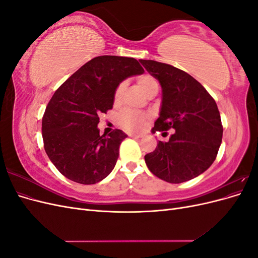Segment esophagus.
I'll return each mask as SVG.
<instances>
[{"mask_svg":"<svg viewBox=\"0 0 258 258\" xmlns=\"http://www.w3.org/2000/svg\"><path fill=\"white\" fill-rule=\"evenodd\" d=\"M129 137L130 138H135V139H140V138H141V136H140V135H135V134H130Z\"/></svg>","mask_w":258,"mask_h":258,"instance_id":"obj_1","label":"esophagus"}]
</instances>
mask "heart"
Here are the masks:
<instances>
[{
	"mask_svg": "<svg viewBox=\"0 0 258 258\" xmlns=\"http://www.w3.org/2000/svg\"><path fill=\"white\" fill-rule=\"evenodd\" d=\"M138 85L146 96H150L151 93L158 90L157 82H156V80L153 76L147 75V74L138 77ZM124 88H126V83L124 82L120 83L118 86H117V88L115 89V92H114V100L116 102L120 100L122 93L124 91ZM146 119H147L146 115L127 110L120 114L119 123L121 127H123L124 129H127L129 131H140L144 128Z\"/></svg>",
	"mask_w": 258,
	"mask_h": 258,
	"instance_id": "1",
	"label": "heart"
}]
</instances>
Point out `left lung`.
<instances>
[{
  "mask_svg": "<svg viewBox=\"0 0 258 258\" xmlns=\"http://www.w3.org/2000/svg\"><path fill=\"white\" fill-rule=\"evenodd\" d=\"M161 86L159 117L153 130L173 128L168 142L159 141L145 155L147 168L168 183H183L208 170L222 143L221 115L214 99L188 73L154 60H140Z\"/></svg>",
  "mask_w": 258,
  "mask_h": 258,
  "instance_id": "8db88e82",
  "label": "left lung"
}]
</instances>
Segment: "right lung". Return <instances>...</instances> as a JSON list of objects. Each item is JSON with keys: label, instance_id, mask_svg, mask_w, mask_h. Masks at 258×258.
I'll return each instance as SVG.
<instances>
[{"label": "right lung", "instance_id": "obj_1", "mask_svg": "<svg viewBox=\"0 0 258 258\" xmlns=\"http://www.w3.org/2000/svg\"><path fill=\"white\" fill-rule=\"evenodd\" d=\"M144 69L135 58L91 59L53 93L42 120L44 147L61 174L81 184H96L110 174L127 135L116 129L100 136L99 115L113 108L114 92Z\"/></svg>", "mask_w": 258, "mask_h": 258}]
</instances>
